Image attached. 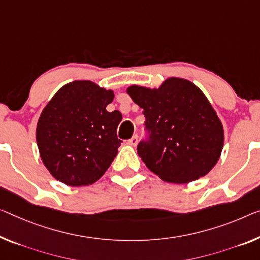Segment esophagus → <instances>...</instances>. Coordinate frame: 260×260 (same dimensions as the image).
I'll return each mask as SVG.
<instances>
[{"label":"esophagus","mask_w":260,"mask_h":260,"mask_svg":"<svg viewBox=\"0 0 260 260\" xmlns=\"http://www.w3.org/2000/svg\"><path fill=\"white\" fill-rule=\"evenodd\" d=\"M127 144H129V145H131V146L137 145V144H138V137H137V136H134L133 138L129 139V141H127Z\"/></svg>","instance_id":"1"}]
</instances>
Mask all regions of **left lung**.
Segmentation results:
<instances>
[{
    "mask_svg": "<svg viewBox=\"0 0 260 260\" xmlns=\"http://www.w3.org/2000/svg\"><path fill=\"white\" fill-rule=\"evenodd\" d=\"M126 93L144 109L150 142L138 155L147 169L170 183H188L216 165L224 131L216 111L197 85L171 77L158 88L131 85Z\"/></svg>",
    "mask_w": 260,
    "mask_h": 260,
    "instance_id": "8db88e82",
    "label": "left lung"
}]
</instances>
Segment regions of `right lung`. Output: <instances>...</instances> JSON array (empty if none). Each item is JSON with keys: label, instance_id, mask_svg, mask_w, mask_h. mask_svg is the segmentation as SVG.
<instances>
[{"label": "right lung", "instance_id": "add662e5", "mask_svg": "<svg viewBox=\"0 0 260 260\" xmlns=\"http://www.w3.org/2000/svg\"><path fill=\"white\" fill-rule=\"evenodd\" d=\"M114 90L75 80L53 95L39 116L36 139L42 161L67 186H88L106 173L121 145L118 110L107 111Z\"/></svg>", "mask_w": 260, "mask_h": 260}]
</instances>
